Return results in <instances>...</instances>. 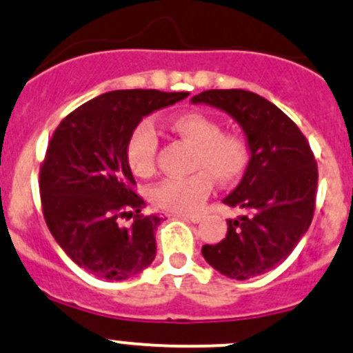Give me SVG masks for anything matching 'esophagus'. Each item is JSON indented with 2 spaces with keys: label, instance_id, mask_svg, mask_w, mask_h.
Returning a JSON list of instances; mask_svg holds the SVG:
<instances>
[{
  "label": "esophagus",
  "instance_id": "34e87169",
  "mask_svg": "<svg viewBox=\"0 0 353 353\" xmlns=\"http://www.w3.org/2000/svg\"><path fill=\"white\" fill-rule=\"evenodd\" d=\"M179 218L191 221V223H199V221H201V216H199V214H179Z\"/></svg>",
  "mask_w": 353,
  "mask_h": 353
}]
</instances>
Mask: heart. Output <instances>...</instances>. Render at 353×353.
<instances>
[{
    "label": "heart",
    "instance_id": "b5f03b06",
    "mask_svg": "<svg viewBox=\"0 0 353 353\" xmlns=\"http://www.w3.org/2000/svg\"><path fill=\"white\" fill-rule=\"evenodd\" d=\"M169 127L196 147L194 167L198 172L188 177H170L152 189L155 206L170 213H191L205 203L210 194L211 176L220 184L233 183L248 164V145L240 135L221 133V125L205 113H183L169 120ZM159 137L150 121L133 128L127 140V161L139 177L155 170Z\"/></svg>",
    "mask_w": 353,
    "mask_h": 353
}]
</instances>
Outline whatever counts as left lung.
I'll use <instances>...</instances> for the list:
<instances>
[{
  "mask_svg": "<svg viewBox=\"0 0 353 353\" xmlns=\"http://www.w3.org/2000/svg\"><path fill=\"white\" fill-rule=\"evenodd\" d=\"M191 103L230 114L250 152L242 181L223 199L243 214L226 220V236L205 245L203 257L230 279L269 272L288 259L313 220L318 167L310 143L288 114L255 92L210 89Z\"/></svg>",
  "mask_w": 353,
  "mask_h": 353,
  "instance_id": "8db88e82",
  "label": "left lung"
}]
</instances>
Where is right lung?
Listing matches in <instances>:
<instances>
[{
	"mask_svg": "<svg viewBox=\"0 0 353 353\" xmlns=\"http://www.w3.org/2000/svg\"><path fill=\"white\" fill-rule=\"evenodd\" d=\"M157 89L110 91L68 114L55 128L40 167L46 223L62 250L96 277L125 281L155 259L159 214H140L127 140L143 117L188 98ZM134 214L121 227L119 218Z\"/></svg>",
	"mask_w": 353,
	"mask_h": 353,
	"instance_id": "obj_1",
	"label": "right lung"
}]
</instances>
